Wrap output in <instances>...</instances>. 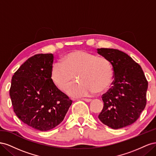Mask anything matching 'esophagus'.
<instances>
[{
	"mask_svg": "<svg viewBox=\"0 0 156 156\" xmlns=\"http://www.w3.org/2000/svg\"><path fill=\"white\" fill-rule=\"evenodd\" d=\"M81 100L84 101H86V102H90V101H92L91 99H89V98H82Z\"/></svg>",
	"mask_w": 156,
	"mask_h": 156,
	"instance_id": "obj_1",
	"label": "esophagus"
}]
</instances>
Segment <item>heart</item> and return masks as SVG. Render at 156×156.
I'll list each match as a JSON object with an SVG mask.
<instances>
[{"instance_id":"1","label":"heart","mask_w":156,"mask_h":156,"mask_svg":"<svg viewBox=\"0 0 156 156\" xmlns=\"http://www.w3.org/2000/svg\"><path fill=\"white\" fill-rule=\"evenodd\" d=\"M77 75L79 82L68 90L73 97L88 96L105 91L109 87L113 77L111 62L107 58L83 50H76L66 55L60 64L52 66L50 78L60 91L66 90Z\"/></svg>"}]
</instances>
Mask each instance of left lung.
<instances>
[{
    "instance_id": "8db88e82",
    "label": "left lung",
    "mask_w": 156,
    "mask_h": 156,
    "mask_svg": "<svg viewBox=\"0 0 156 156\" xmlns=\"http://www.w3.org/2000/svg\"><path fill=\"white\" fill-rule=\"evenodd\" d=\"M98 53L110 61L113 85L102 96L103 108L98 119L112 129L129 126L137 120L146 105L148 81L140 66L121 51L101 48Z\"/></svg>"
}]
</instances>
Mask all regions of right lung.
<instances>
[{"label": "right lung", "instance_id": "right-lung-1", "mask_svg": "<svg viewBox=\"0 0 156 156\" xmlns=\"http://www.w3.org/2000/svg\"><path fill=\"white\" fill-rule=\"evenodd\" d=\"M53 58L51 53L32 56L14 73L10 89L17 116L23 123L41 131L60 124L72 103L51 81Z\"/></svg>", "mask_w": 156, "mask_h": 156}]
</instances>
